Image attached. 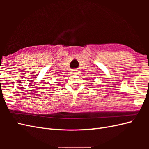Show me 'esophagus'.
Wrapping results in <instances>:
<instances>
[{
	"instance_id": "34e87169",
	"label": "esophagus",
	"mask_w": 149,
	"mask_h": 149,
	"mask_svg": "<svg viewBox=\"0 0 149 149\" xmlns=\"http://www.w3.org/2000/svg\"><path fill=\"white\" fill-rule=\"evenodd\" d=\"M71 73H72V74H74V73H75V72H74V71H72V72Z\"/></svg>"
}]
</instances>
